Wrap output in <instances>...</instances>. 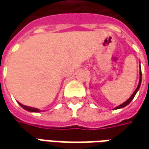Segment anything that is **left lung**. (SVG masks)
Listing matches in <instances>:
<instances>
[{"label":"left lung","mask_w":149,"mask_h":149,"mask_svg":"<svg viewBox=\"0 0 149 149\" xmlns=\"http://www.w3.org/2000/svg\"><path fill=\"white\" fill-rule=\"evenodd\" d=\"M139 75H140V77H139V84H138V87H137V89H135L134 92L133 93V95L130 96V98H129V100H126L124 103H123L122 104H120V105L117 106V107H115L114 108V109H122V108H123V107H125V106H127L128 104H129V103L133 100V99L134 98V96L136 95V94H137V92H138V90L139 89V88H140V85H141V81H142V71H141V67H140V70H139Z\"/></svg>","instance_id":"1"}]
</instances>
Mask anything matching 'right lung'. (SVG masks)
Returning a JSON list of instances; mask_svg holds the SVG:
<instances>
[{"label": "right lung", "mask_w": 149, "mask_h": 149, "mask_svg": "<svg viewBox=\"0 0 149 149\" xmlns=\"http://www.w3.org/2000/svg\"><path fill=\"white\" fill-rule=\"evenodd\" d=\"M19 103V102H18ZM19 104H20L24 109H26V110H27V111L29 112H35V113H38V112H40V109H36V108H32V107H29V106H26V105H23L22 104H20V103H19Z\"/></svg>", "instance_id": "right-lung-1"}]
</instances>
